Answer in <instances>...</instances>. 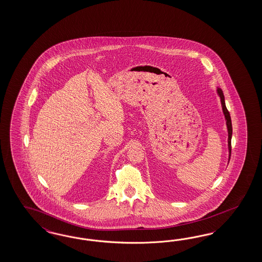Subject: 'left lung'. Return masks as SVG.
Segmentation results:
<instances>
[{"mask_svg": "<svg viewBox=\"0 0 262 262\" xmlns=\"http://www.w3.org/2000/svg\"><path fill=\"white\" fill-rule=\"evenodd\" d=\"M218 91V94L221 98V103H222L223 111H224V114H225V118L227 120V127H228V132H229V151H230V154H231V135H232V126H231V119H230V112L227 110V106H226V103H225V97L223 94L222 90L220 88L217 89Z\"/></svg>", "mask_w": 262, "mask_h": 262, "instance_id": "obj_1", "label": "left lung"}]
</instances>
